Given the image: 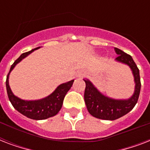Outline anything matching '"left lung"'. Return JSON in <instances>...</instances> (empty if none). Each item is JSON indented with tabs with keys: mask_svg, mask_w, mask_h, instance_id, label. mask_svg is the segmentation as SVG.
I'll return each instance as SVG.
<instances>
[{
	"mask_svg": "<svg viewBox=\"0 0 150 150\" xmlns=\"http://www.w3.org/2000/svg\"><path fill=\"white\" fill-rule=\"evenodd\" d=\"M115 52L118 54L117 61L128 64L132 71L135 82V93L128 100H114L102 95L89 80L83 79L86 82L84 99L87 110L91 115L103 120H116L130 112L138 102L141 89L139 70L132 56L116 47Z\"/></svg>",
	"mask_w": 150,
	"mask_h": 150,
	"instance_id": "obj_1",
	"label": "left lung"
}]
</instances>
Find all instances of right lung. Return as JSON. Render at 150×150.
<instances>
[{"instance_id":"obj_1","label":"right lung","mask_w":150,"mask_h":150,"mask_svg":"<svg viewBox=\"0 0 150 150\" xmlns=\"http://www.w3.org/2000/svg\"><path fill=\"white\" fill-rule=\"evenodd\" d=\"M39 47L35 48L29 52L23 53L12 64V65L11 66L10 71L7 75L6 89H7L8 99L15 109H16L18 111L29 118L33 119V120H44V119L54 116L58 113L62 107V104H63L64 98L68 90L71 89V87L74 82V80L60 85L53 93L42 100L26 101V100H21V99L18 98L17 96H14V94L11 90L9 84H8V76H9L11 71L12 70L14 67L19 61H22V59L25 57L27 55H29L34 50H36Z\"/></svg>"}]
</instances>
